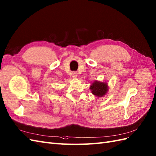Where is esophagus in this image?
I'll return each mask as SVG.
<instances>
[{"label": "esophagus", "mask_w": 156, "mask_h": 156, "mask_svg": "<svg viewBox=\"0 0 156 156\" xmlns=\"http://www.w3.org/2000/svg\"><path fill=\"white\" fill-rule=\"evenodd\" d=\"M77 73L76 72H73V73L72 74V77L73 78H76L77 77Z\"/></svg>", "instance_id": "obj_1"}]
</instances>
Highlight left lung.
Segmentation results:
<instances>
[{
	"instance_id": "1",
	"label": "left lung",
	"mask_w": 156,
	"mask_h": 156,
	"mask_svg": "<svg viewBox=\"0 0 156 156\" xmlns=\"http://www.w3.org/2000/svg\"><path fill=\"white\" fill-rule=\"evenodd\" d=\"M90 89L91 92L94 96L98 97H102L108 92V86L107 83L102 82L100 81H94L90 86Z\"/></svg>"
}]
</instances>
